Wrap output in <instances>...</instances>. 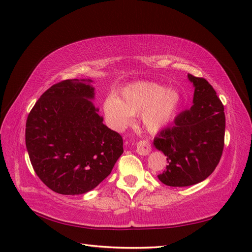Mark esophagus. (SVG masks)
<instances>
[{
    "mask_svg": "<svg viewBox=\"0 0 252 252\" xmlns=\"http://www.w3.org/2000/svg\"><path fill=\"white\" fill-rule=\"evenodd\" d=\"M136 151L140 155H143V156H146L152 151V145L151 142L147 140H141L140 142H137L136 144Z\"/></svg>",
    "mask_w": 252,
    "mask_h": 252,
    "instance_id": "34e87169",
    "label": "esophagus"
}]
</instances>
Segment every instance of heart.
<instances>
[{
  "mask_svg": "<svg viewBox=\"0 0 252 252\" xmlns=\"http://www.w3.org/2000/svg\"><path fill=\"white\" fill-rule=\"evenodd\" d=\"M180 94L173 89L164 90L155 82H136L123 89L119 97L111 95L104 103L106 119L116 130H123L141 114L149 131H157L173 117L180 104Z\"/></svg>",
  "mask_w": 252,
  "mask_h": 252,
  "instance_id": "heart-1",
  "label": "heart"
}]
</instances>
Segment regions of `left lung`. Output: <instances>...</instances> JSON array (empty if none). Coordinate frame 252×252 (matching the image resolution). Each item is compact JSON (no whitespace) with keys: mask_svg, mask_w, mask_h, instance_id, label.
Here are the masks:
<instances>
[{"mask_svg":"<svg viewBox=\"0 0 252 252\" xmlns=\"http://www.w3.org/2000/svg\"><path fill=\"white\" fill-rule=\"evenodd\" d=\"M195 87L194 105L174 118L154 138V145L167 156L168 165L158 175L168 186H190L206 180L224 148V106L206 79L189 74Z\"/></svg>","mask_w":252,"mask_h":252,"instance_id":"obj_1","label":"left lung"}]
</instances>
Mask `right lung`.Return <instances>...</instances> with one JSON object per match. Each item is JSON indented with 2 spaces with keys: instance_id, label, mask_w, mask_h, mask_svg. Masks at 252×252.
<instances>
[{
  "instance_id": "1",
  "label": "right lung",
  "mask_w": 252,
  "mask_h": 252,
  "mask_svg": "<svg viewBox=\"0 0 252 252\" xmlns=\"http://www.w3.org/2000/svg\"><path fill=\"white\" fill-rule=\"evenodd\" d=\"M93 97L94 89L85 80H63L41 95L27 118L26 147L32 168L58 194L95 189L123 153L121 135L104 125L89 100Z\"/></svg>"
}]
</instances>
